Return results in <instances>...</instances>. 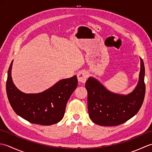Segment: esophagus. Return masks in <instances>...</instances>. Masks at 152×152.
Here are the masks:
<instances>
[{
    "label": "esophagus",
    "mask_w": 152,
    "mask_h": 152,
    "mask_svg": "<svg viewBox=\"0 0 152 152\" xmlns=\"http://www.w3.org/2000/svg\"><path fill=\"white\" fill-rule=\"evenodd\" d=\"M88 74L86 71H81L78 74V82L81 83H85L88 79Z\"/></svg>",
    "instance_id": "esophagus-1"
}]
</instances>
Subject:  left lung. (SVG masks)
I'll return each instance as SVG.
<instances>
[{"instance_id": "1", "label": "left lung", "mask_w": 152, "mask_h": 152, "mask_svg": "<svg viewBox=\"0 0 152 152\" xmlns=\"http://www.w3.org/2000/svg\"><path fill=\"white\" fill-rule=\"evenodd\" d=\"M140 59V71L138 84L127 95L108 91L97 80L89 77L86 82L88 91L89 115L93 123L101 126H115L128 121L139 111L142 104L146 87L145 69Z\"/></svg>"}]
</instances>
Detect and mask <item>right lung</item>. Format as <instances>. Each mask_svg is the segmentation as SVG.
Here are the masks:
<instances>
[{
  "label": "right lung",
  "mask_w": 152,
  "mask_h": 152,
  "mask_svg": "<svg viewBox=\"0 0 152 152\" xmlns=\"http://www.w3.org/2000/svg\"><path fill=\"white\" fill-rule=\"evenodd\" d=\"M13 61L8 71L6 93L14 112L32 124L50 125L63 119L66 103L78 86L76 76L61 80L39 93L26 94L16 88L12 78Z\"/></svg>",
  "instance_id": "right-lung-1"
}]
</instances>
